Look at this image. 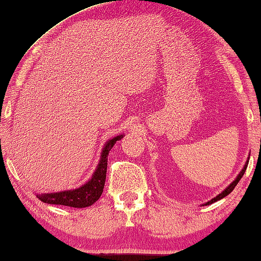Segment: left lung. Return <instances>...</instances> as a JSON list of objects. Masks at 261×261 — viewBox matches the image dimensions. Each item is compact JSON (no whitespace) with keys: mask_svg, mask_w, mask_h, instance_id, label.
<instances>
[{"mask_svg":"<svg viewBox=\"0 0 261 261\" xmlns=\"http://www.w3.org/2000/svg\"><path fill=\"white\" fill-rule=\"evenodd\" d=\"M248 160H249V158H248ZM248 160H247V162H246V164H245V166H244V169H242V170H241V172L238 174V177H237V178H235V179H234L233 181H231V183H230L229 185H228V187H227L226 189H224V190H223L222 192H221V194H220V195H217V196H216V197H214L213 199H210V201H209V202H206V203H204V205H209V204H212V203H214V202H217V201H220V199H222L223 197H226V196H227V195H229V194H230V192L234 190V188H235V187H237V184L239 183V181H240V179H241V178H242V176H244V173H245V171H246V169H247V165H248Z\"/></svg>","mask_w":261,"mask_h":261,"instance_id":"1","label":"left lung"}]
</instances>
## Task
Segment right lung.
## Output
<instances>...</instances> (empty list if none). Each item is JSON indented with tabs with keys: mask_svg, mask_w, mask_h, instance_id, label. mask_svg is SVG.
<instances>
[{
	"mask_svg": "<svg viewBox=\"0 0 261 261\" xmlns=\"http://www.w3.org/2000/svg\"><path fill=\"white\" fill-rule=\"evenodd\" d=\"M123 135H117V137L110 139L106 142L103 147L101 159L97 165V169L92 174L91 179L87 181L81 188L74 189V190H66L55 192V194H41L37 195L38 198L41 202L48 203V204H59L67 205L72 208H85L90 206L101 197L103 188L106 183V174H107V165H108V154L113 146L116 144V141L121 140Z\"/></svg>",
	"mask_w": 261,
	"mask_h": 261,
	"instance_id": "1",
	"label": "right lung"
}]
</instances>
